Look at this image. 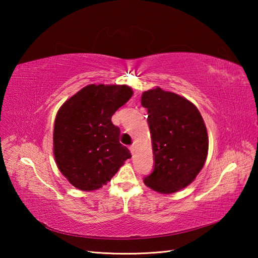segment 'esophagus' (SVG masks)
<instances>
[{
    "mask_svg": "<svg viewBox=\"0 0 258 258\" xmlns=\"http://www.w3.org/2000/svg\"><path fill=\"white\" fill-rule=\"evenodd\" d=\"M130 151H131V153H132V154H134V151H135V146H134V145H131V146H130Z\"/></svg>",
    "mask_w": 258,
    "mask_h": 258,
    "instance_id": "esophagus-1",
    "label": "esophagus"
}]
</instances>
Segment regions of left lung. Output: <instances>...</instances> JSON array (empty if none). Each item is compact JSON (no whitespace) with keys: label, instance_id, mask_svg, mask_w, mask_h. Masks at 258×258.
I'll return each mask as SVG.
<instances>
[{"label":"left lung","instance_id":"1","mask_svg":"<svg viewBox=\"0 0 258 258\" xmlns=\"http://www.w3.org/2000/svg\"><path fill=\"white\" fill-rule=\"evenodd\" d=\"M147 108L154 168L144 178L152 189L174 193L190 184L204 166L208 151L206 126L193 103L160 87L142 95Z\"/></svg>","mask_w":258,"mask_h":258}]
</instances>
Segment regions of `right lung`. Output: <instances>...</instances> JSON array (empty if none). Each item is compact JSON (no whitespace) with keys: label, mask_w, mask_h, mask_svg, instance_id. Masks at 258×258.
<instances>
[{"label":"right lung","mask_w":258,"mask_h":258,"mask_svg":"<svg viewBox=\"0 0 258 258\" xmlns=\"http://www.w3.org/2000/svg\"><path fill=\"white\" fill-rule=\"evenodd\" d=\"M133 95L126 85H87L58 109L53 144L57 167L82 190H94L111 180L131 157L118 141L113 114Z\"/></svg>","instance_id":"obj_1"}]
</instances>
